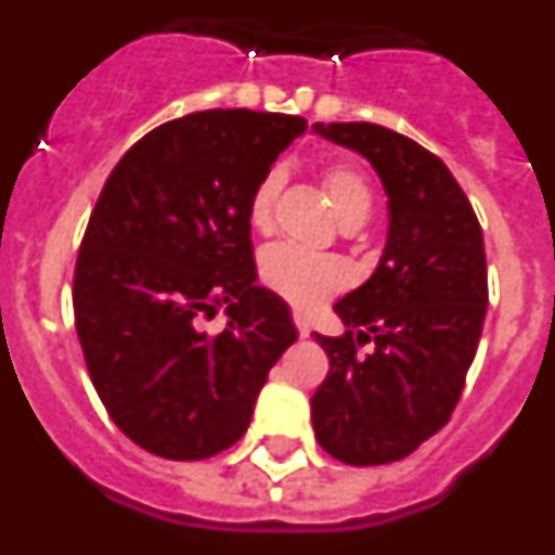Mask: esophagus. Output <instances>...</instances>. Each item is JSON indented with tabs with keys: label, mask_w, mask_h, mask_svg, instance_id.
Returning <instances> with one entry per match:
<instances>
[{
	"label": "esophagus",
	"mask_w": 555,
	"mask_h": 555,
	"mask_svg": "<svg viewBox=\"0 0 555 555\" xmlns=\"http://www.w3.org/2000/svg\"><path fill=\"white\" fill-rule=\"evenodd\" d=\"M294 327H297V333H300L302 338L311 336V322H308L302 313H294Z\"/></svg>",
	"instance_id": "obj_1"
}]
</instances>
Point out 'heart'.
<instances>
[{
  "label": "heart",
  "mask_w": 555,
  "mask_h": 555,
  "mask_svg": "<svg viewBox=\"0 0 555 555\" xmlns=\"http://www.w3.org/2000/svg\"><path fill=\"white\" fill-rule=\"evenodd\" d=\"M327 197H331L333 208H336L341 222L350 219H366L372 208V191L366 185L364 175L347 164H333L327 166L322 175ZM283 189V169L272 166L258 183H255L253 194H249L247 217L255 230L267 233L272 228L274 219V203L281 197ZM261 283L292 302L300 311H311V308L322 306L327 297L345 286V272L331 258L322 255L306 253V249L288 247V244H278L269 247L261 255Z\"/></svg>",
  "instance_id": "b5f03b06"
}]
</instances>
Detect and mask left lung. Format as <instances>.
I'll use <instances>...</instances> for the list:
<instances>
[{"mask_svg":"<svg viewBox=\"0 0 555 555\" xmlns=\"http://www.w3.org/2000/svg\"><path fill=\"white\" fill-rule=\"evenodd\" d=\"M313 132L364 155L389 197L380 263L333 306L345 336L313 333L331 358L311 397L313 434L352 467L391 464L459 403L489 302L483 233L448 166L416 141L370 121H317Z\"/></svg>","mask_w":555,"mask_h":555,"instance_id":"8db88e82","label":"left lung"}]
</instances>
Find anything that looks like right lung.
<instances>
[{"instance_id": "right-lung-1", "label": "right lung", "mask_w": 555, "mask_h": 555, "mask_svg": "<svg viewBox=\"0 0 555 555\" xmlns=\"http://www.w3.org/2000/svg\"><path fill=\"white\" fill-rule=\"evenodd\" d=\"M302 132L286 113H189L132 144L96 199L75 325L102 405L146 453L199 461L238 442L297 338L286 302L255 286L247 205ZM222 305L225 331L203 332Z\"/></svg>"}]
</instances>
